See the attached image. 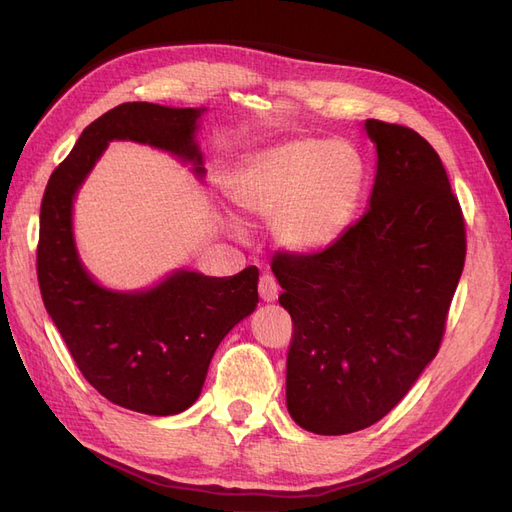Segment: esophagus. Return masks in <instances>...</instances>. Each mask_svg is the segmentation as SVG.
<instances>
[{"instance_id": "esophagus-1", "label": "esophagus", "mask_w": 512, "mask_h": 512, "mask_svg": "<svg viewBox=\"0 0 512 512\" xmlns=\"http://www.w3.org/2000/svg\"><path fill=\"white\" fill-rule=\"evenodd\" d=\"M258 292H260V299L262 301L273 303V301H277V294H280V286H277L273 275L265 273V275L260 277V282H258Z\"/></svg>"}]
</instances>
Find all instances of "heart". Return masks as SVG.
<instances>
[{
	"label": "heart",
	"mask_w": 512,
	"mask_h": 512,
	"mask_svg": "<svg viewBox=\"0 0 512 512\" xmlns=\"http://www.w3.org/2000/svg\"><path fill=\"white\" fill-rule=\"evenodd\" d=\"M363 160L342 138H292L247 158L228 196L241 211L271 220V239L292 254L327 250L354 218Z\"/></svg>",
	"instance_id": "1"
}]
</instances>
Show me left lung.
Returning a JSON list of instances; mask_svg holds the SVG:
<instances>
[{
    "instance_id": "1",
    "label": "left lung",
    "mask_w": 512,
    "mask_h": 512,
    "mask_svg": "<svg viewBox=\"0 0 512 512\" xmlns=\"http://www.w3.org/2000/svg\"><path fill=\"white\" fill-rule=\"evenodd\" d=\"M378 162L363 218L320 254L271 271L294 324L292 421L344 436L389 414L438 354L466 260V228L440 156L410 128L365 119Z\"/></svg>"
}]
</instances>
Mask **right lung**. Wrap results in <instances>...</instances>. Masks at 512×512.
<instances>
[{
	"mask_svg": "<svg viewBox=\"0 0 512 512\" xmlns=\"http://www.w3.org/2000/svg\"><path fill=\"white\" fill-rule=\"evenodd\" d=\"M200 108L126 102L83 130L46 185L40 207L38 282L46 312L85 380L113 404L173 416L198 399L222 339L258 303V269L211 277L175 269L141 290L102 286L74 239V200L108 143L132 141L170 153L205 179Z\"/></svg>",
	"mask_w": 512,
	"mask_h": 512,
	"instance_id": "add662e5",
	"label": "right lung"
}]
</instances>
